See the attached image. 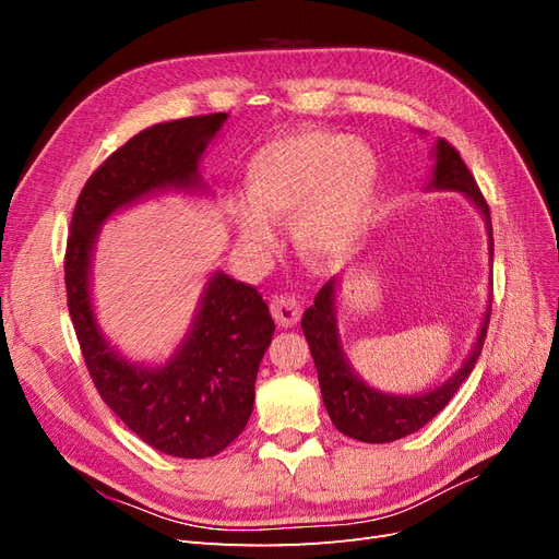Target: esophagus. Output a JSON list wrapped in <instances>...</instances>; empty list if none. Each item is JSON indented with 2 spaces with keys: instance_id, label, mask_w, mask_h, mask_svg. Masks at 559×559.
<instances>
[{
  "instance_id": "1",
  "label": "esophagus",
  "mask_w": 559,
  "mask_h": 559,
  "mask_svg": "<svg viewBox=\"0 0 559 559\" xmlns=\"http://www.w3.org/2000/svg\"><path fill=\"white\" fill-rule=\"evenodd\" d=\"M270 312H273V317H275L280 326L289 329V326L298 324L300 302L292 294H277V296H273V300H270Z\"/></svg>"
}]
</instances>
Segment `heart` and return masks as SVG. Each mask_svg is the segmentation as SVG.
<instances>
[{"instance_id": "obj_1", "label": "heart", "mask_w": 559, "mask_h": 559, "mask_svg": "<svg viewBox=\"0 0 559 559\" xmlns=\"http://www.w3.org/2000/svg\"><path fill=\"white\" fill-rule=\"evenodd\" d=\"M380 165L361 140L326 130H300L267 142L249 160L245 191L251 212L240 214V242L265 253L270 224L294 218V238L310 261H333L354 245L373 205Z\"/></svg>"}]
</instances>
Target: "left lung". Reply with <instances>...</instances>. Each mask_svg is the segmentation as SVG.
<instances>
[{
    "label": "left lung",
    "mask_w": 559,
    "mask_h": 559,
    "mask_svg": "<svg viewBox=\"0 0 559 559\" xmlns=\"http://www.w3.org/2000/svg\"><path fill=\"white\" fill-rule=\"evenodd\" d=\"M429 186L431 189L462 191L468 200L476 202V207L485 214L489 224V207L485 195L462 160L460 151L445 140H438L436 144V167ZM492 226H489V257H492ZM487 324L489 312L485 314L478 343L473 347L471 357L460 368V373L450 378L443 386L421 396H386L370 389L352 373L341 349L335 329V277L321 286L314 306L306 310L300 321L317 366L321 399H324L331 421L337 431L364 443L399 441V438L415 433L441 413L456 394V389L471 376L473 366H476L487 335Z\"/></svg>",
    "instance_id": "1"
}]
</instances>
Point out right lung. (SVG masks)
Instances as JSON below:
<instances>
[{
    "mask_svg": "<svg viewBox=\"0 0 559 559\" xmlns=\"http://www.w3.org/2000/svg\"><path fill=\"white\" fill-rule=\"evenodd\" d=\"M226 118L207 114L158 123L116 148L81 189L64 251L67 308L97 394L144 443L183 460L218 454L247 427L275 321L253 286L216 273L175 357L160 368L128 364L97 331L91 253L99 226L116 210L167 186H198V160Z\"/></svg>",
    "mask_w": 559,
    "mask_h": 559,
    "instance_id": "right-lung-1",
    "label": "right lung"
}]
</instances>
